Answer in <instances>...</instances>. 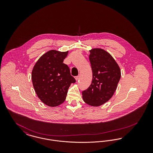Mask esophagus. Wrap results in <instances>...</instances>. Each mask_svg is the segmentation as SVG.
I'll return each instance as SVG.
<instances>
[{
  "label": "esophagus",
  "instance_id": "obj_1",
  "mask_svg": "<svg viewBox=\"0 0 153 153\" xmlns=\"http://www.w3.org/2000/svg\"><path fill=\"white\" fill-rule=\"evenodd\" d=\"M79 76H76V77H75V79H76V81H77V80H79Z\"/></svg>",
  "mask_w": 153,
  "mask_h": 153
}]
</instances>
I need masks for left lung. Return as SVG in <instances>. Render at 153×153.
Wrapping results in <instances>:
<instances>
[{"mask_svg": "<svg viewBox=\"0 0 153 153\" xmlns=\"http://www.w3.org/2000/svg\"><path fill=\"white\" fill-rule=\"evenodd\" d=\"M89 58L93 78L91 85L82 91V99L91 106H100L108 102L115 92L120 69L111 54L102 49L90 51Z\"/></svg>", "mask_w": 153, "mask_h": 153, "instance_id": "left-lung-1", "label": "left lung"}]
</instances>
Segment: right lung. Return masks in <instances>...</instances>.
I'll use <instances>...</instances> for the list:
<instances>
[{
	"instance_id": "right-lung-1",
	"label": "right lung",
	"mask_w": 153,
	"mask_h": 153,
	"mask_svg": "<svg viewBox=\"0 0 153 153\" xmlns=\"http://www.w3.org/2000/svg\"><path fill=\"white\" fill-rule=\"evenodd\" d=\"M68 51L52 50L37 61L31 73L36 95L50 107L58 106L65 100L68 88L76 82L68 66L63 63Z\"/></svg>"
}]
</instances>
